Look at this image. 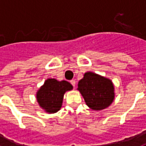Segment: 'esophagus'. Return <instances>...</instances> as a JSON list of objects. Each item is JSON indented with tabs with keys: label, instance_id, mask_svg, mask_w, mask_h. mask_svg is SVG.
Returning <instances> with one entry per match:
<instances>
[{
	"label": "esophagus",
	"instance_id": "1",
	"mask_svg": "<svg viewBox=\"0 0 146 146\" xmlns=\"http://www.w3.org/2000/svg\"><path fill=\"white\" fill-rule=\"evenodd\" d=\"M70 83H71V84H72V85H73V87H75L76 86V81H75V80H71V81H70Z\"/></svg>",
	"mask_w": 146,
	"mask_h": 146
}]
</instances>
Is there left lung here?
<instances>
[{"label": "left lung", "mask_w": 146, "mask_h": 146, "mask_svg": "<svg viewBox=\"0 0 146 146\" xmlns=\"http://www.w3.org/2000/svg\"><path fill=\"white\" fill-rule=\"evenodd\" d=\"M80 92L89 108L101 111L112 104L115 98L114 86L108 78L93 72H86L78 82Z\"/></svg>", "instance_id": "8db88e82"}]
</instances>
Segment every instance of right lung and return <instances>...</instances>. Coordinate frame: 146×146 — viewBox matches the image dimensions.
Here are the masks:
<instances>
[{
  "label": "right lung",
  "mask_w": 146,
  "mask_h": 146,
  "mask_svg": "<svg viewBox=\"0 0 146 146\" xmlns=\"http://www.w3.org/2000/svg\"><path fill=\"white\" fill-rule=\"evenodd\" d=\"M73 88V86L65 80L47 79L36 92L38 104L46 113H56L61 108L65 92Z\"/></svg>",
  "instance_id": "1"
}]
</instances>
